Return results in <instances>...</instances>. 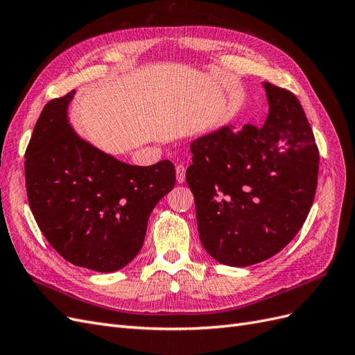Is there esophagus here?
Returning <instances> with one entry per match:
<instances>
[{
  "label": "esophagus",
  "mask_w": 355,
  "mask_h": 355,
  "mask_svg": "<svg viewBox=\"0 0 355 355\" xmlns=\"http://www.w3.org/2000/svg\"><path fill=\"white\" fill-rule=\"evenodd\" d=\"M185 175H187V168L184 164H178L176 166V179L179 184H182V182L185 180Z\"/></svg>",
  "instance_id": "obj_1"
}]
</instances>
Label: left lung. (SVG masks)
Instances as JSON below:
<instances>
[{
	"instance_id": "8db88e82",
	"label": "left lung",
	"mask_w": 355,
	"mask_h": 355,
	"mask_svg": "<svg viewBox=\"0 0 355 355\" xmlns=\"http://www.w3.org/2000/svg\"><path fill=\"white\" fill-rule=\"evenodd\" d=\"M270 112L259 128L234 125L196 139L187 184L200 240L230 266L259 263L293 240L313 206L320 154L296 96L263 83Z\"/></svg>"
}]
</instances>
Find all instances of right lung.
I'll return each mask as SVG.
<instances>
[{
	"instance_id": "1",
	"label": "right lung",
	"mask_w": 355,
	"mask_h": 355,
	"mask_svg": "<svg viewBox=\"0 0 355 355\" xmlns=\"http://www.w3.org/2000/svg\"><path fill=\"white\" fill-rule=\"evenodd\" d=\"M73 90L50 101L25 153L26 194L38 228L63 259L112 272L142 249L149 214L173 189L175 166H130L85 142L68 121Z\"/></svg>"
}]
</instances>
